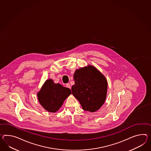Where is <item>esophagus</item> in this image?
Returning <instances> with one entry per match:
<instances>
[{
	"label": "esophagus",
	"mask_w": 151,
	"mask_h": 151,
	"mask_svg": "<svg viewBox=\"0 0 151 151\" xmlns=\"http://www.w3.org/2000/svg\"><path fill=\"white\" fill-rule=\"evenodd\" d=\"M66 87L67 88H69L71 89V86H70L69 83H67L66 85Z\"/></svg>",
	"instance_id": "obj_1"
}]
</instances>
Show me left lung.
I'll return each instance as SVG.
<instances>
[{"instance_id": "left-lung-1", "label": "left lung", "mask_w": 151, "mask_h": 151, "mask_svg": "<svg viewBox=\"0 0 151 151\" xmlns=\"http://www.w3.org/2000/svg\"><path fill=\"white\" fill-rule=\"evenodd\" d=\"M73 96L85 111L94 112L103 106L106 98L107 81L105 76L92 65L76 70Z\"/></svg>"}]
</instances>
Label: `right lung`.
Here are the masks:
<instances>
[{"mask_svg": "<svg viewBox=\"0 0 151 151\" xmlns=\"http://www.w3.org/2000/svg\"><path fill=\"white\" fill-rule=\"evenodd\" d=\"M71 94L70 89L54 83L52 79H48L37 92V96L40 104L45 110L55 113L59 110L65 100Z\"/></svg>", "mask_w": 151, "mask_h": 151, "instance_id": "obj_1", "label": "right lung"}]
</instances>
